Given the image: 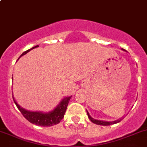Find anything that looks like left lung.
<instances>
[{
    "label": "left lung",
    "mask_w": 147,
    "mask_h": 147,
    "mask_svg": "<svg viewBox=\"0 0 147 147\" xmlns=\"http://www.w3.org/2000/svg\"><path fill=\"white\" fill-rule=\"evenodd\" d=\"M122 50H124V51H126L125 50H124V49H122ZM87 115H88V117L89 119H90V121H92V122H93L94 124H98V125H103V126H108V125H111V124H117V123L119 122L120 121H121V119H118V120H116V121H102V120H97V119H93L92 117L90 115V114H89V112L87 111Z\"/></svg>",
    "instance_id": "8db88e82"
}]
</instances>
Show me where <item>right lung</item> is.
<instances>
[{
    "label": "right lung",
    "instance_id": "right-lung-1",
    "mask_svg": "<svg viewBox=\"0 0 147 147\" xmlns=\"http://www.w3.org/2000/svg\"><path fill=\"white\" fill-rule=\"evenodd\" d=\"M39 47V45H36L35 47H32V48L29 49V50L25 51L23 54L20 55V57L24 55H26V53H28V52L30 51L32 49L35 48V47ZM19 57V58H20ZM18 58V59H19ZM72 97V96L70 97H65L61 102H60L58 105L56 107V108H55L53 111L51 112H30V111H28L27 109H23V107L20 106L17 103V102L15 100L14 97H13V101H14L15 104L17 106L18 109L20 110V112H21L22 115H23L25 118L29 121L30 122L32 123V124H35V125L41 126V127H51V126L55 125V124H57L58 123L60 122L63 118L64 117V115L65 112H66L67 107L68 103H69V100Z\"/></svg>",
    "mask_w": 147,
    "mask_h": 147
}]
</instances>
